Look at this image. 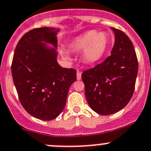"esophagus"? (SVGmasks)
Returning <instances> with one entry per match:
<instances>
[{"label": "esophagus", "instance_id": "1", "mask_svg": "<svg viewBox=\"0 0 151 151\" xmlns=\"http://www.w3.org/2000/svg\"><path fill=\"white\" fill-rule=\"evenodd\" d=\"M81 72L78 71L77 72V80H81Z\"/></svg>", "mask_w": 151, "mask_h": 151}]
</instances>
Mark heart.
<instances>
[{
	"mask_svg": "<svg viewBox=\"0 0 151 151\" xmlns=\"http://www.w3.org/2000/svg\"><path fill=\"white\" fill-rule=\"evenodd\" d=\"M108 38L105 33L90 31L76 38L71 44V48L76 51L83 50L82 58L87 64H93L99 61L104 56L107 46ZM68 57V53H65Z\"/></svg>",
	"mask_w": 151,
	"mask_h": 151,
	"instance_id": "obj_1",
	"label": "heart"
}]
</instances>
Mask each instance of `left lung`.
Masks as SVG:
<instances>
[{
  "label": "left lung",
  "mask_w": 151,
  "mask_h": 151,
  "mask_svg": "<svg viewBox=\"0 0 151 151\" xmlns=\"http://www.w3.org/2000/svg\"><path fill=\"white\" fill-rule=\"evenodd\" d=\"M115 35L111 55L95 68L83 71L81 78L89 106L101 115L124 108L132 98L138 73V60L132 42L123 31Z\"/></svg>",
  "instance_id": "1"
}]
</instances>
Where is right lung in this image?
<instances>
[{"instance_id": "obj_1", "label": "right lung", "mask_w": 151, "mask_h": 151, "mask_svg": "<svg viewBox=\"0 0 151 151\" xmlns=\"http://www.w3.org/2000/svg\"><path fill=\"white\" fill-rule=\"evenodd\" d=\"M54 28L30 30L16 46L12 62L13 81L20 104L33 117L51 120L62 113L70 85L76 81V70L63 68L56 62V49H47L50 42L57 47Z\"/></svg>"}]
</instances>
